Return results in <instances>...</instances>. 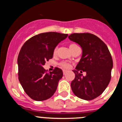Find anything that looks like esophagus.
Instances as JSON below:
<instances>
[{
  "mask_svg": "<svg viewBox=\"0 0 122 122\" xmlns=\"http://www.w3.org/2000/svg\"><path fill=\"white\" fill-rule=\"evenodd\" d=\"M66 73H67V71H66V70H63V74L66 75Z\"/></svg>",
  "mask_w": 122,
  "mask_h": 122,
  "instance_id": "1",
  "label": "esophagus"
}]
</instances>
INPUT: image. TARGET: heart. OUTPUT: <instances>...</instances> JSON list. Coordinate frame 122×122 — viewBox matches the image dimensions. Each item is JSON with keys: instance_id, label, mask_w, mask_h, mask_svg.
<instances>
[{"instance_id": "obj_1", "label": "heart", "mask_w": 122, "mask_h": 122, "mask_svg": "<svg viewBox=\"0 0 122 122\" xmlns=\"http://www.w3.org/2000/svg\"><path fill=\"white\" fill-rule=\"evenodd\" d=\"M77 47H78V46L75 44H70V45H69V48H70V50L71 51V52H72L74 50H75V49ZM57 51H58V47L57 46H56V47L54 48V50L53 51V54L54 55H56V54H57ZM59 65H60L61 67H62V68H64L65 69H69L70 67H71V64H70V63H68V62H64V61L61 62L60 64H59Z\"/></svg>"}]
</instances>
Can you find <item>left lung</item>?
<instances>
[{
  "label": "left lung",
  "mask_w": 122,
  "mask_h": 122,
  "mask_svg": "<svg viewBox=\"0 0 122 122\" xmlns=\"http://www.w3.org/2000/svg\"><path fill=\"white\" fill-rule=\"evenodd\" d=\"M72 41L82 48L81 58L73 70L75 78L71 83L74 94L80 99L91 100L105 90L111 79L113 60L107 46L99 37L90 33L72 34ZM86 71L83 76L78 71Z\"/></svg>",
  "instance_id": "1"
}]
</instances>
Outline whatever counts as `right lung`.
<instances>
[{
    "label": "right lung",
    "mask_w": 122,
    "mask_h": 122,
    "mask_svg": "<svg viewBox=\"0 0 122 122\" xmlns=\"http://www.w3.org/2000/svg\"><path fill=\"white\" fill-rule=\"evenodd\" d=\"M68 34L50 32L28 39L22 46L18 57V78L27 95L36 101L48 99L55 93L62 71L55 67L50 73L43 68L53 56L56 45Z\"/></svg>",
    "instance_id": "add662e5"
}]
</instances>
